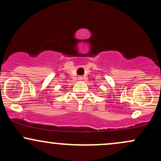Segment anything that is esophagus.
I'll return each instance as SVG.
<instances>
[{"instance_id": "1", "label": "esophagus", "mask_w": 161, "mask_h": 161, "mask_svg": "<svg viewBox=\"0 0 161 161\" xmlns=\"http://www.w3.org/2000/svg\"><path fill=\"white\" fill-rule=\"evenodd\" d=\"M82 79H83V78H82V76H79V77H78V79H79V81L82 80Z\"/></svg>"}]
</instances>
